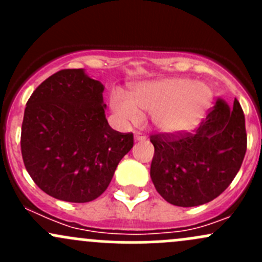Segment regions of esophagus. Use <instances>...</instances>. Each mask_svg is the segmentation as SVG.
Segmentation results:
<instances>
[{
  "label": "esophagus",
  "mask_w": 262,
  "mask_h": 262,
  "mask_svg": "<svg viewBox=\"0 0 262 262\" xmlns=\"http://www.w3.org/2000/svg\"><path fill=\"white\" fill-rule=\"evenodd\" d=\"M146 136L142 133H134V141H144Z\"/></svg>",
  "instance_id": "obj_1"
}]
</instances>
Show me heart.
I'll return each mask as SVG.
<instances>
[{
    "label": "heart",
    "mask_w": 262,
    "mask_h": 262,
    "mask_svg": "<svg viewBox=\"0 0 262 262\" xmlns=\"http://www.w3.org/2000/svg\"><path fill=\"white\" fill-rule=\"evenodd\" d=\"M213 102L209 86L190 78H165L134 84L130 96L120 90L110 95V107L121 124H137L142 113L163 133H181L194 128Z\"/></svg>",
    "instance_id": "heart-1"
}]
</instances>
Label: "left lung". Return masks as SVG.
Here are the masks:
<instances>
[{
  "instance_id": "8db88e82",
  "label": "left lung",
  "mask_w": 262,
  "mask_h": 262,
  "mask_svg": "<svg viewBox=\"0 0 262 262\" xmlns=\"http://www.w3.org/2000/svg\"><path fill=\"white\" fill-rule=\"evenodd\" d=\"M155 156L150 179L172 205L196 207L212 202L239 171L247 148L245 115L237 100L229 107L218 99L192 133L150 137Z\"/></svg>"
}]
</instances>
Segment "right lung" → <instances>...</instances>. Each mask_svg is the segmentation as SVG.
I'll use <instances>...</instances> for the list:
<instances>
[{
	"label": "right lung",
	"mask_w": 262,
	"mask_h": 262,
	"mask_svg": "<svg viewBox=\"0 0 262 262\" xmlns=\"http://www.w3.org/2000/svg\"><path fill=\"white\" fill-rule=\"evenodd\" d=\"M104 84L84 70H62L36 87L26 102L21 155L26 171L44 192L87 203L106 190L133 134L106 120Z\"/></svg>",
	"instance_id": "1"
}]
</instances>
